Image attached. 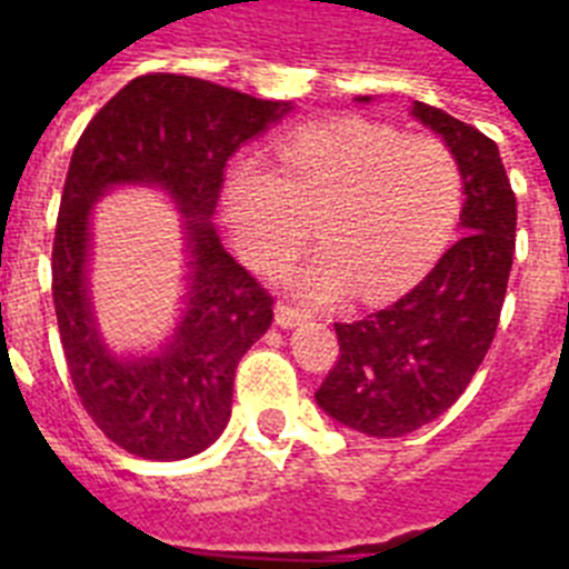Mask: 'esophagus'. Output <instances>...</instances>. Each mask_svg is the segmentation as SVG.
I'll return each instance as SVG.
<instances>
[{"label": "esophagus", "mask_w": 569, "mask_h": 569, "mask_svg": "<svg viewBox=\"0 0 569 569\" xmlns=\"http://www.w3.org/2000/svg\"><path fill=\"white\" fill-rule=\"evenodd\" d=\"M305 319H310L308 310L288 305V301H279V305H276V325H281V328H296V325Z\"/></svg>", "instance_id": "obj_1"}]
</instances>
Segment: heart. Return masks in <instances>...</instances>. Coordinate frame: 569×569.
<instances>
[{
    "instance_id": "obj_1",
    "label": "heart",
    "mask_w": 569,
    "mask_h": 569,
    "mask_svg": "<svg viewBox=\"0 0 569 569\" xmlns=\"http://www.w3.org/2000/svg\"><path fill=\"white\" fill-rule=\"evenodd\" d=\"M461 193V164L441 139L328 119L281 136L276 168L253 156L233 162L224 213L236 248L264 273L293 259L316 222L325 250L296 270V288L330 299L353 284L359 299L379 301L433 264Z\"/></svg>"
}]
</instances>
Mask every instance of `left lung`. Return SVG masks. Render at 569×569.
I'll return each instance as SVG.
<instances>
[{"mask_svg": "<svg viewBox=\"0 0 569 569\" xmlns=\"http://www.w3.org/2000/svg\"><path fill=\"white\" fill-rule=\"evenodd\" d=\"M413 116L459 159L465 233L390 308L336 321L339 356L316 390L325 413L376 439L413 433L465 393L496 339L516 253V193L496 142L425 102Z\"/></svg>", "mask_w": 569, "mask_h": 569, "instance_id": "left-lung-1", "label": "left lung"}]
</instances>
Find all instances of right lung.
<instances>
[{
    "mask_svg": "<svg viewBox=\"0 0 569 569\" xmlns=\"http://www.w3.org/2000/svg\"><path fill=\"white\" fill-rule=\"evenodd\" d=\"M281 113L284 102L196 77L148 73L90 119L70 156L53 236L59 339L88 416L139 459H188L219 439L236 365L273 321V296L236 264L208 219L230 156ZM124 181L162 183L183 204L194 259L189 313L174 341L139 362L103 350L83 290L89 208L104 187Z\"/></svg>",
    "mask_w": 569,
    "mask_h": 569,
    "instance_id": "obj_1",
    "label": "right lung"
}]
</instances>
